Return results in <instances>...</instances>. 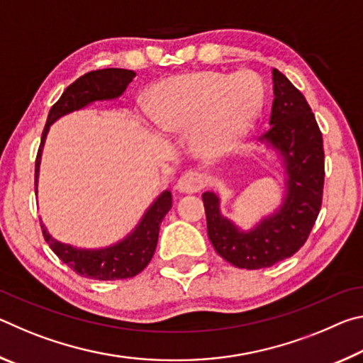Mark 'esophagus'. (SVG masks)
<instances>
[{
	"mask_svg": "<svg viewBox=\"0 0 363 363\" xmlns=\"http://www.w3.org/2000/svg\"><path fill=\"white\" fill-rule=\"evenodd\" d=\"M203 186H205L203 176L196 173V171H187V173H184L179 177V181L176 184V189L182 194H195V192H200V190L203 189Z\"/></svg>",
	"mask_w": 363,
	"mask_h": 363,
	"instance_id": "obj_1",
	"label": "esophagus"
}]
</instances>
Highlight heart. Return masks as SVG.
Returning <instances> with one entry per match:
<instances>
[{"instance_id":"1","label":"heart","mask_w":363,"mask_h":363,"mask_svg":"<svg viewBox=\"0 0 363 363\" xmlns=\"http://www.w3.org/2000/svg\"><path fill=\"white\" fill-rule=\"evenodd\" d=\"M261 79L251 72L227 77L196 72L173 77L153 91V120L162 130H190L192 147L216 157L238 143L262 107Z\"/></svg>"}]
</instances>
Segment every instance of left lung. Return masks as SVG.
Instances as JSON below:
<instances>
[{
  "label": "left lung",
  "instance_id": "1",
  "mask_svg": "<svg viewBox=\"0 0 363 363\" xmlns=\"http://www.w3.org/2000/svg\"><path fill=\"white\" fill-rule=\"evenodd\" d=\"M274 102L270 130L261 140L284 157L286 195L272 216L243 232L219 211V196L201 195L208 237L216 253L240 269L270 267L291 257L306 243L320 213L325 153L320 128L301 91L277 69L272 70Z\"/></svg>",
  "mask_w": 363,
  "mask_h": 363
}]
</instances>
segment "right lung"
I'll return each mask as SVG.
<instances>
[{
	"label": "right lung",
	"mask_w": 363,
	"mask_h": 363,
	"mask_svg": "<svg viewBox=\"0 0 363 363\" xmlns=\"http://www.w3.org/2000/svg\"><path fill=\"white\" fill-rule=\"evenodd\" d=\"M136 73L125 69H102L84 73L77 82L67 88L60 99L49 110L46 126L43 130L41 144L35 162V192L38 181L41 149L45 144L49 126L60 116L79 110L94 101L115 99L123 94L126 86L133 82ZM173 199L171 192H164L153 201V205L145 211L136 229L125 240L118 242L113 247L102 250H78L70 245L60 243L49 235L45 225L41 224L43 237L57 257L70 269L75 270L82 277L93 280H121L131 279L147 267L153 253H155L160 224L171 210Z\"/></svg>",
	"instance_id": "obj_1"
}]
</instances>
